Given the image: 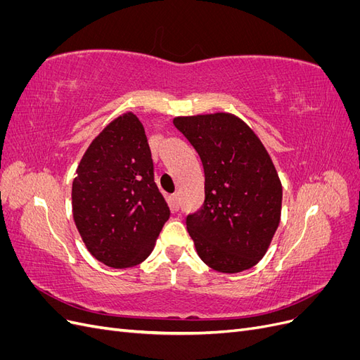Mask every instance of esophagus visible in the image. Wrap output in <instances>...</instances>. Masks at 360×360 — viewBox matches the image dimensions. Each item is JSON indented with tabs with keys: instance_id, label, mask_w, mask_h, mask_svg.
Returning <instances> with one entry per match:
<instances>
[{
	"instance_id": "34e87169",
	"label": "esophagus",
	"mask_w": 360,
	"mask_h": 360,
	"mask_svg": "<svg viewBox=\"0 0 360 360\" xmlns=\"http://www.w3.org/2000/svg\"><path fill=\"white\" fill-rule=\"evenodd\" d=\"M171 209L172 212H177L180 209V197L177 193H174L171 197Z\"/></svg>"
}]
</instances>
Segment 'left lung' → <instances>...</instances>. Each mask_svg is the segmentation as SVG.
Wrapping results in <instances>:
<instances>
[{"label": "left lung", "instance_id": "left-lung-1", "mask_svg": "<svg viewBox=\"0 0 360 360\" xmlns=\"http://www.w3.org/2000/svg\"><path fill=\"white\" fill-rule=\"evenodd\" d=\"M204 168L205 200L186 217L204 263L238 274L263 258L281 221L282 184L266 147L230 112L176 117Z\"/></svg>", "mask_w": 360, "mask_h": 360}]
</instances>
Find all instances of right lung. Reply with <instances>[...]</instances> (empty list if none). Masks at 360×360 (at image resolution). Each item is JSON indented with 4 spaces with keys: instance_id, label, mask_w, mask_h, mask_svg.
I'll return each mask as SVG.
<instances>
[{
    "instance_id": "obj_1",
    "label": "right lung",
    "mask_w": 360,
    "mask_h": 360,
    "mask_svg": "<svg viewBox=\"0 0 360 360\" xmlns=\"http://www.w3.org/2000/svg\"><path fill=\"white\" fill-rule=\"evenodd\" d=\"M72 212L85 248L101 263L127 269L151 254L169 209L134 112L114 118L86 148L72 184Z\"/></svg>"
}]
</instances>
